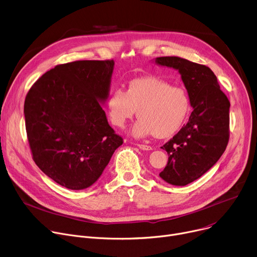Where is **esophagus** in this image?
I'll return each instance as SVG.
<instances>
[{
    "label": "esophagus",
    "mask_w": 257,
    "mask_h": 257,
    "mask_svg": "<svg viewBox=\"0 0 257 257\" xmlns=\"http://www.w3.org/2000/svg\"><path fill=\"white\" fill-rule=\"evenodd\" d=\"M137 146H138V148H139L140 150H142V151H152V150H153L152 146L146 145V144H137Z\"/></svg>",
    "instance_id": "obj_1"
}]
</instances>
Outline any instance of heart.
<instances>
[{"label":"heart","mask_w":257,"mask_h":257,"mask_svg":"<svg viewBox=\"0 0 257 257\" xmlns=\"http://www.w3.org/2000/svg\"><path fill=\"white\" fill-rule=\"evenodd\" d=\"M106 108L109 120L120 128L133 118L137 109L139 119L131 134L136 138L153 134L165 138L177 132L184 123L190 102L182 87L149 76L130 81L126 91L114 89L106 99Z\"/></svg>","instance_id":"b5f03b06"}]
</instances>
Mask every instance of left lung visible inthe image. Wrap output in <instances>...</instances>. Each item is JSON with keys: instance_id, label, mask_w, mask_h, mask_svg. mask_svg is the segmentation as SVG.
Returning <instances> with one entry per match:
<instances>
[{"instance_id": "8db88e82", "label": "left lung", "mask_w": 257, "mask_h": 257, "mask_svg": "<svg viewBox=\"0 0 257 257\" xmlns=\"http://www.w3.org/2000/svg\"><path fill=\"white\" fill-rule=\"evenodd\" d=\"M155 62L178 70L193 108L188 123L162 146L169 160L160 177L169 184L185 186L205 174L226 151L230 101L208 67L179 57H160Z\"/></svg>"}]
</instances>
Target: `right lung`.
<instances>
[{
  "mask_svg": "<svg viewBox=\"0 0 257 257\" xmlns=\"http://www.w3.org/2000/svg\"><path fill=\"white\" fill-rule=\"evenodd\" d=\"M114 66L113 60L58 65L26 95L24 117L33 161L68 189L94 184L123 143L102 108Z\"/></svg>",
  "mask_w": 257,
  "mask_h": 257,
  "instance_id": "add662e5",
  "label": "right lung"
}]
</instances>
